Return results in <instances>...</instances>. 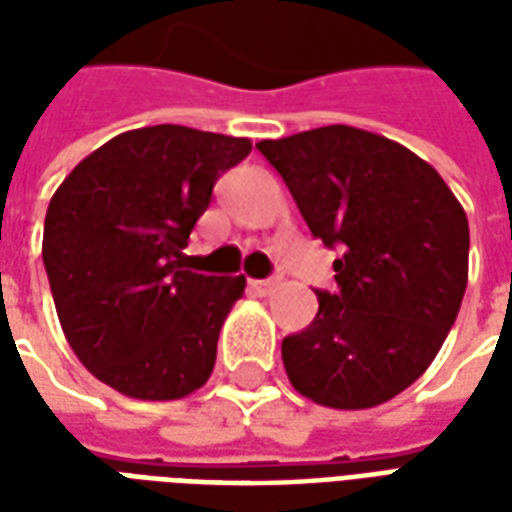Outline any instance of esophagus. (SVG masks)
<instances>
[{
    "label": "esophagus",
    "mask_w": 512,
    "mask_h": 512,
    "mask_svg": "<svg viewBox=\"0 0 512 512\" xmlns=\"http://www.w3.org/2000/svg\"><path fill=\"white\" fill-rule=\"evenodd\" d=\"M249 288L255 290L257 296H268L271 290L277 288V279H252V282H249Z\"/></svg>",
    "instance_id": "obj_1"
}]
</instances>
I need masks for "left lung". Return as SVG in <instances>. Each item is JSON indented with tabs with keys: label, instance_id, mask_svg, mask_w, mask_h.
I'll use <instances>...</instances> for the list:
<instances>
[{
	"label": "left lung",
	"instance_id": "8db88e82",
	"mask_svg": "<svg viewBox=\"0 0 512 512\" xmlns=\"http://www.w3.org/2000/svg\"><path fill=\"white\" fill-rule=\"evenodd\" d=\"M257 150L334 260L337 293L282 340L299 395L318 406H381L417 381L447 340L469 279V222L428 161L354 126H323Z\"/></svg>",
	"mask_w": 512,
	"mask_h": 512
}]
</instances>
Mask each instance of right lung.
Instances as JSON below:
<instances>
[{"label": "right lung", "mask_w": 512, "mask_h": 512, "mask_svg": "<svg viewBox=\"0 0 512 512\" xmlns=\"http://www.w3.org/2000/svg\"><path fill=\"white\" fill-rule=\"evenodd\" d=\"M252 142L186 126L117 134L54 191L43 227L65 340L90 373L136 400H180L216 365L224 318L246 279L183 266L213 183Z\"/></svg>", "instance_id": "add662e5"}]
</instances>
